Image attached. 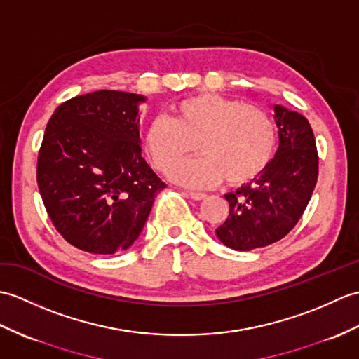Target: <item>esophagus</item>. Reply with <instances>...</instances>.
<instances>
[{
    "mask_svg": "<svg viewBox=\"0 0 359 359\" xmlns=\"http://www.w3.org/2000/svg\"><path fill=\"white\" fill-rule=\"evenodd\" d=\"M188 196L193 198V200H203V198H206V194H203V193H188Z\"/></svg>",
    "mask_w": 359,
    "mask_h": 359,
    "instance_id": "34e87169",
    "label": "esophagus"
}]
</instances>
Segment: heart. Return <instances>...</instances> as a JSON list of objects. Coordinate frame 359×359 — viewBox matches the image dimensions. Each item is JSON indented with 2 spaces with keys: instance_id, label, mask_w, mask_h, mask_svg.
Wrapping results in <instances>:
<instances>
[{
  "instance_id": "b5f03b06",
  "label": "heart",
  "mask_w": 359,
  "mask_h": 359,
  "mask_svg": "<svg viewBox=\"0 0 359 359\" xmlns=\"http://www.w3.org/2000/svg\"><path fill=\"white\" fill-rule=\"evenodd\" d=\"M174 119L147 125L144 148L156 170L166 172L194 152L196 161L175 167L170 177L189 188H210L224 179L229 187L254 182L268 168L277 128L268 111L217 93H198L172 108Z\"/></svg>"
}]
</instances>
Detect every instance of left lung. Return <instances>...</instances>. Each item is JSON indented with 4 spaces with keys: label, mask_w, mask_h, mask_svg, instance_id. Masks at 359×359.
I'll return each mask as SVG.
<instances>
[{
    "label": "left lung",
    "mask_w": 359,
    "mask_h": 359,
    "mask_svg": "<svg viewBox=\"0 0 359 359\" xmlns=\"http://www.w3.org/2000/svg\"><path fill=\"white\" fill-rule=\"evenodd\" d=\"M278 149L260 177L224 194L229 215L215 229L236 251H251L281 240L302 217L318 179V153L304 116L273 105Z\"/></svg>",
    "instance_id": "left-lung-1"
}]
</instances>
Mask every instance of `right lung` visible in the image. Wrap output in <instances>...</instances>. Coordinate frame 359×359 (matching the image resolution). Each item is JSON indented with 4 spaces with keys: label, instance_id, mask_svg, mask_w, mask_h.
<instances>
[{
    "label": "right lung",
    "instance_id": "add662e5",
    "mask_svg": "<svg viewBox=\"0 0 359 359\" xmlns=\"http://www.w3.org/2000/svg\"><path fill=\"white\" fill-rule=\"evenodd\" d=\"M145 101L99 90L61 104L47 123L39 194L57 232L81 251L128 249L166 187L142 157L137 114Z\"/></svg>",
    "mask_w": 359,
    "mask_h": 359
}]
</instances>
